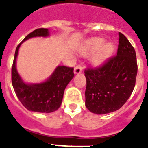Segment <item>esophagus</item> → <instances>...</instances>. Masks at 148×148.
<instances>
[{
    "mask_svg": "<svg viewBox=\"0 0 148 148\" xmlns=\"http://www.w3.org/2000/svg\"><path fill=\"white\" fill-rule=\"evenodd\" d=\"M83 71V67L81 65H77L74 68V74H80Z\"/></svg>",
    "mask_w": 148,
    "mask_h": 148,
    "instance_id": "34e87169",
    "label": "esophagus"
}]
</instances>
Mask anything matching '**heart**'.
Segmentation results:
<instances>
[{
	"label": "heart",
	"instance_id": "obj_1",
	"mask_svg": "<svg viewBox=\"0 0 148 148\" xmlns=\"http://www.w3.org/2000/svg\"><path fill=\"white\" fill-rule=\"evenodd\" d=\"M114 47L110 43H105L101 38H94L88 40L80 50L84 55L93 54L92 60L95 64H100L113 51Z\"/></svg>",
	"mask_w": 148,
	"mask_h": 148
}]
</instances>
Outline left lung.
I'll return each instance as SVG.
<instances>
[{
    "mask_svg": "<svg viewBox=\"0 0 148 148\" xmlns=\"http://www.w3.org/2000/svg\"><path fill=\"white\" fill-rule=\"evenodd\" d=\"M85 105L90 112L104 114L118 110L133 92L138 74L135 50L119 32L117 54L99 67L84 71Z\"/></svg>",
    "mask_w": 148,
    "mask_h": 148,
    "instance_id": "obj_1",
    "label": "left lung"
}]
</instances>
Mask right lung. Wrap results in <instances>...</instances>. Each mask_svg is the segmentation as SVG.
Listing matches in <instances>:
<instances>
[{
  "label": "right lung",
  "mask_w": 148,
  "mask_h": 148,
  "mask_svg": "<svg viewBox=\"0 0 148 148\" xmlns=\"http://www.w3.org/2000/svg\"><path fill=\"white\" fill-rule=\"evenodd\" d=\"M48 35L47 28L36 29L27 34L22 42L34 37ZM21 43L16 48L11 69V81L15 94L27 110L40 113L53 112L60 108L65 88L74 77V67L58 66L49 79L44 83L25 84L16 69V59Z\"/></svg>",
  "instance_id": "add662e5"
}]
</instances>
